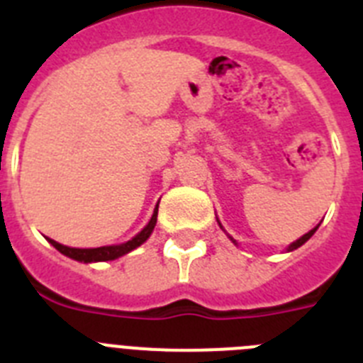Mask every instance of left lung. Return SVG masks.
I'll return each mask as SVG.
<instances>
[{"label":"left lung","mask_w":363,"mask_h":363,"mask_svg":"<svg viewBox=\"0 0 363 363\" xmlns=\"http://www.w3.org/2000/svg\"><path fill=\"white\" fill-rule=\"evenodd\" d=\"M316 229H318V227H314L313 230H309V233H307V234H303V236H301L300 240H296V242H294V243H291L289 251H294V249H298V247H300V245H303V243H306L307 240H309L311 236H313V234L316 233Z\"/></svg>","instance_id":"left-lung-1"}]
</instances>
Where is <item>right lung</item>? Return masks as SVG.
Returning a JSON list of instances; mask_svg holds the SVG:
<instances>
[{
	"label": "right lung",
	"instance_id": "add662e5",
	"mask_svg": "<svg viewBox=\"0 0 363 363\" xmlns=\"http://www.w3.org/2000/svg\"><path fill=\"white\" fill-rule=\"evenodd\" d=\"M156 218H158V205H156V209H154L152 218L147 223L145 229L142 230L140 234H136L133 240H129L127 243H121V245H108V247H96V249H72V247L62 245V243L54 242V240L49 238V242L56 247L57 251L62 252V255L69 256L72 259H78V262H85V264H91V262H107V259H116L120 256L127 255L133 249L142 245L147 238L152 233L154 225H156Z\"/></svg>",
	"mask_w": 363,
	"mask_h": 363
}]
</instances>
